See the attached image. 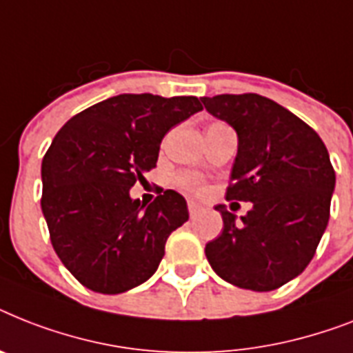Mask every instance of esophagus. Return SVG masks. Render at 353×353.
Segmentation results:
<instances>
[{
    "instance_id": "obj_1",
    "label": "esophagus",
    "mask_w": 353,
    "mask_h": 353,
    "mask_svg": "<svg viewBox=\"0 0 353 353\" xmlns=\"http://www.w3.org/2000/svg\"><path fill=\"white\" fill-rule=\"evenodd\" d=\"M203 210H205V208H203V206L199 205V203L188 201V212H190V217H192V219H194V217L199 216V214H201Z\"/></svg>"
}]
</instances>
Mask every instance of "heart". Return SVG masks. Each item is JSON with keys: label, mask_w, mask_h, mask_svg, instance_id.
I'll return each mask as SVG.
<instances>
[{"label": "heart", "mask_w": 353, "mask_h": 353, "mask_svg": "<svg viewBox=\"0 0 353 353\" xmlns=\"http://www.w3.org/2000/svg\"><path fill=\"white\" fill-rule=\"evenodd\" d=\"M179 183L192 192L203 190V179L197 174H185V176L179 177Z\"/></svg>", "instance_id": "b5f03b06"}]
</instances>
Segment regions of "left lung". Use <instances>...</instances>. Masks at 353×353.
Segmentation results:
<instances>
[{
	"instance_id": "obj_1",
	"label": "left lung",
	"mask_w": 353,
	"mask_h": 353,
	"mask_svg": "<svg viewBox=\"0 0 353 353\" xmlns=\"http://www.w3.org/2000/svg\"><path fill=\"white\" fill-rule=\"evenodd\" d=\"M201 101L237 134L226 199L252 203L241 221L216 206L223 232L206 245V259L230 285L276 290L308 266L330 219L328 150L316 130L268 97L221 94Z\"/></svg>"
}]
</instances>
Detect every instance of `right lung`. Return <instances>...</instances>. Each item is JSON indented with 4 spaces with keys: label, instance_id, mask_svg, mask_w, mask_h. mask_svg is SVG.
<instances>
[{
    "label": "right lung",
    "instance_id": "right-lung-1",
    "mask_svg": "<svg viewBox=\"0 0 353 353\" xmlns=\"http://www.w3.org/2000/svg\"><path fill=\"white\" fill-rule=\"evenodd\" d=\"M199 110L194 96L119 94L56 134L41 163V210L57 257L83 286L121 294L154 276L188 208L176 190L141 205L130 188L156 167L165 134Z\"/></svg>",
    "mask_w": 353,
    "mask_h": 353
}]
</instances>
